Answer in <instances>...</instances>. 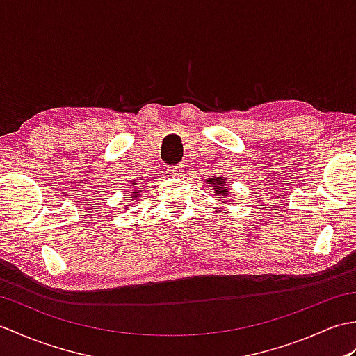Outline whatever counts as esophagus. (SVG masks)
<instances>
[{
    "instance_id": "obj_1",
    "label": "esophagus",
    "mask_w": 356,
    "mask_h": 356,
    "mask_svg": "<svg viewBox=\"0 0 356 356\" xmlns=\"http://www.w3.org/2000/svg\"><path fill=\"white\" fill-rule=\"evenodd\" d=\"M168 172H170V176L180 177V176H182V174L185 172V170H184V165L180 163V165H176V166H170V168H168Z\"/></svg>"
}]
</instances>
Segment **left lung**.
Instances as JSON below:
<instances>
[{
	"mask_svg": "<svg viewBox=\"0 0 356 356\" xmlns=\"http://www.w3.org/2000/svg\"><path fill=\"white\" fill-rule=\"evenodd\" d=\"M205 182L213 186L214 194L217 195L218 200H222L223 203L228 202V197H229V190H228L229 182H228V179L222 177V176H211L205 180Z\"/></svg>",
	"mask_w": 356,
	"mask_h": 356,
	"instance_id": "1",
	"label": "left lung"
}]
</instances>
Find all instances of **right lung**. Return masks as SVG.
<instances>
[{"label":"right lung","mask_w":356,"mask_h":356,"mask_svg":"<svg viewBox=\"0 0 356 356\" xmlns=\"http://www.w3.org/2000/svg\"><path fill=\"white\" fill-rule=\"evenodd\" d=\"M138 182H140L142 184V179L139 180H131V184L130 185H127V186H130V188H134V190L131 191V194H130V200H138L139 197H140V194H142V191H143V188H136V185H139Z\"/></svg>","instance_id":"right-lung-1"}]
</instances>
